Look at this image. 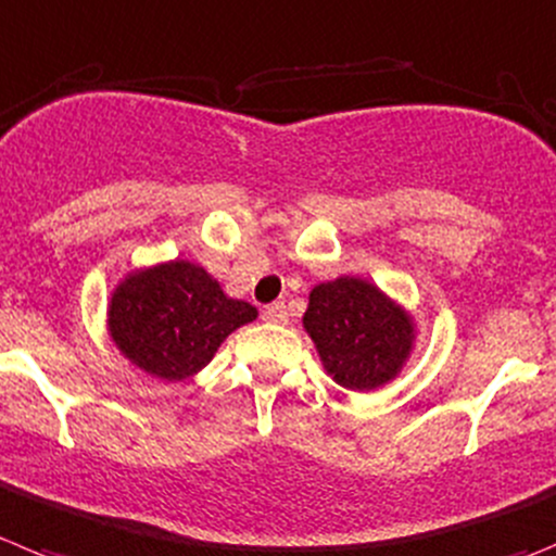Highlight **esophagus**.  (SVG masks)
<instances>
[{"label":"esophagus","mask_w":556,"mask_h":556,"mask_svg":"<svg viewBox=\"0 0 556 556\" xmlns=\"http://www.w3.org/2000/svg\"><path fill=\"white\" fill-rule=\"evenodd\" d=\"M262 319L264 323H273V325H287L289 314H287V303H269L264 305V312H262Z\"/></svg>","instance_id":"obj_1"}]
</instances>
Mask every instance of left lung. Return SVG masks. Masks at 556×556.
I'll return each mask as SVG.
<instances>
[{"instance_id": "left-lung-1", "label": "left lung", "mask_w": 556, "mask_h": 556, "mask_svg": "<svg viewBox=\"0 0 556 556\" xmlns=\"http://www.w3.org/2000/svg\"><path fill=\"white\" fill-rule=\"evenodd\" d=\"M303 325L330 378L350 391L380 389L396 378L414 344L410 317L361 278L314 287Z\"/></svg>"}]
</instances>
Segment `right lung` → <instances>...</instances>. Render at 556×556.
Masks as SVG:
<instances>
[{
    "label": "right lung",
    "instance_id": "add662e5",
    "mask_svg": "<svg viewBox=\"0 0 556 556\" xmlns=\"http://www.w3.org/2000/svg\"><path fill=\"white\" fill-rule=\"evenodd\" d=\"M256 319V308L223 294L190 262L131 273L110 303V333L135 366L162 380H185L212 361L228 333Z\"/></svg>",
    "mask_w": 556,
    "mask_h": 556
}]
</instances>
